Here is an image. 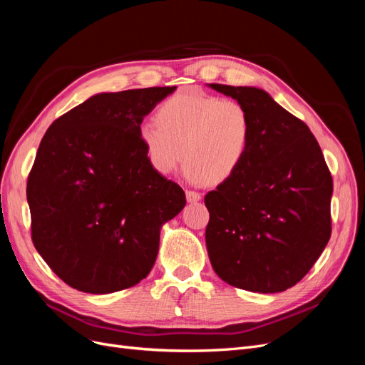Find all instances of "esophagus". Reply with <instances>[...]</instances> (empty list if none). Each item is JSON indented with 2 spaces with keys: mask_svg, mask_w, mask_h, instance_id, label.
Masks as SVG:
<instances>
[{
  "mask_svg": "<svg viewBox=\"0 0 365 365\" xmlns=\"http://www.w3.org/2000/svg\"><path fill=\"white\" fill-rule=\"evenodd\" d=\"M185 197H187V201H189V202H197L201 200V193L193 192V190H187Z\"/></svg>",
  "mask_w": 365,
  "mask_h": 365,
  "instance_id": "1",
  "label": "esophagus"
}]
</instances>
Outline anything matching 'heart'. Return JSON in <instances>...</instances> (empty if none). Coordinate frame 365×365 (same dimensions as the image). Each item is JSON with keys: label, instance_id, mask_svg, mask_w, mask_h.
Instances as JSON below:
<instances>
[{"label": "heart", "instance_id": "1", "mask_svg": "<svg viewBox=\"0 0 365 365\" xmlns=\"http://www.w3.org/2000/svg\"><path fill=\"white\" fill-rule=\"evenodd\" d=\"M155 123L140 129L150 168L170 175L184 158L187 176L210 184L224 182L239 170L252 138V118L244 105L197 91L164 101Z\"/></svg>", "mask_w": 365, "mask_h": 365}]
</instances>
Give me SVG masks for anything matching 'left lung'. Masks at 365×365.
<instances>
[{
	"label": "left lung",
	"mask_w": 365,
	"mask_h": 365,
	"mask_svg": "<svg viewBox=\"0 0 365 365\" xmlns=\"http://www.w3.org/2000/svg\"><path fill=\"white\" fill-rule=\"evenodd\" d=\"M252 118L248 155L205 195V244L220 279L274 294L300 282L330 239L334 182L318 141L300 118L256 86L208 83Z\"/></svg>",
	"instance_id": "8db88e82"
}]
</instances>
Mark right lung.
Segmentation results:
<instances>
[{
  "instance_id": "add662e5",
  "label": "right lung",
  "mask_w": 365,
  "mask_h": 365,
  "mask_svg": "<svg viewBox=\"0 0 365 365\" xmlns=\"http://www.w3.org/2000/svg\"><path fill=\"white\" fill-rule=\"evenodd\" d=\"M176 86L101 93L47 129L27 181L31 240L71 288L111 294L155 263L161 227L185 205L150 168L140 125Z\"/></svg>"
}]
</instances>
